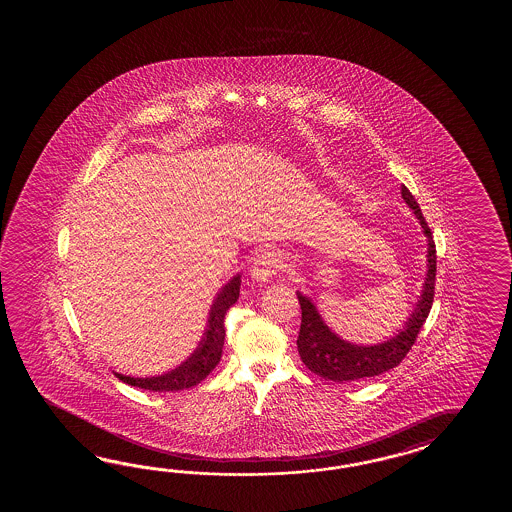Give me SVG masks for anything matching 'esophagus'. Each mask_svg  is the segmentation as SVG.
<instances>
[{"label": "esophagus", "instance_id": "obj_1", "mask_svg": "<svg viewBox=\"0 0 512 512\" xmlns=\"http://www.w3.org/2000/svg\"><path fill=\"white\" fill-rule=\"evenodd\" d=\"M282 267V258L280 254L274 251H263L256 256V260L252 261L251 276L252 282L267 283L278 274Z\"/></svg>", "mask_w": 512, "mask_h": 512}]
</instances>
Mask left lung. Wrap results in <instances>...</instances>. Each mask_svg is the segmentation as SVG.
<instances>
[{
    "instance_id": "left-lung-1",
    "label": "left lung",
    "mask_w": 512,
    "mask_h": 512,
    "mask_svg": "<svg viewBox=\"0 0 512 512\" xmlns=\"http://www.w3.org/2000/svg\"><path fill=\"white\" fill-rule=\"evenodd\" d=\"M401 196H403L404 203L412 208L415 218L419 219V225L426 236V241H428L426 261L428 263H426L423 291L417 300V305L408 318V322L395 337L388 338L381 344H373V346H360V344L348 342L329 329L309 296L296 293L300 309H302V326H300V333L296 340L300 359L309 370L324 377L326 381H360L366 377L381 375L384 371L399 366L401 360L406 357V353L414 346L419 329L425 324L426 316L432 309L435 285L434 238H432L430 227L426 225L421 208L417 205L414 196L410 194V190L404 185L401 186Z\"/></svg>"
}]
</instances>
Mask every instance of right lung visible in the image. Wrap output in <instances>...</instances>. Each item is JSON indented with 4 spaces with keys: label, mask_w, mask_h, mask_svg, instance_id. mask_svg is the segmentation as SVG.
Wrapping results in <instances>:
<instances>
[{
    "label": "right lung",
    "mask_w": 512,
    "mask_h": 512,
    "mask_svg": "<svg viewBox=\"0 0 512 512\" xmlns=\"http://www.w3.org/2000/svg\"><path fill=\"white\" fill-rule=\"evenodd\" d=\"M240 285L241 274H236L219 289L218 296L214 298V304L208 311L210 316H208L207 329L203 333V338L185 362H181L174 370L166 371L163 375H153V377H130V375L113 371L117 379L150 392L186 390L207 379L208 373L214 370L221 360V351L225 344V315L230 307L238 302Z\"/></svg>",
    "instance_id": "obj_1"
}]
</instances>
